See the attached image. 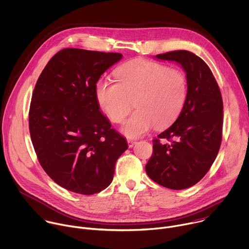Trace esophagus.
I'll use <instances>...</instances> for the list:
<instances>
[{
	"instance_id": "34e87169",
	"label": "esophagus",
	"mask_w": 249,
	"mask_h": 249,
	"mask_svg": "<svg viewBox=\"0 0 249 249\" xmlns=\"http://www.w3.org/2000/svg\"><path fill=\"white\" fill-rule=\"evenodd\" d=\"M136 143V141L135 140H132V139H127V144H128V147L129 148H131L134 144Z\"/></svg>"
}]
</instances>
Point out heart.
Wrapping results in <instances>:
<instances>
[{
	"instance_id": "heart-1",
	"label": "heart",
	"mask_w": 249,
	"mask_h": 249,
	"mask_svg": "<svg viewBox=\"0 0 249 249\" xmlns=\"http://www.w3.org/2000/svg\"><path fill=\"white\" fill-rule=\"evenodd\" d=\"M117 81L99 79L95 85L97 103L113 123H123L121 130L127 137H138L153 125L163 128L180 115L187 96L183 71L147 60L128 62L115 71Z\"/></svg>"
}]
</instances>
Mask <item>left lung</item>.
Here are the masks:
<instances>
[{
    "mask_svg": "<svg viewBox=\"0 0 249 249\" xmlns=\"http://www.w3.org/2000/svg\"><path fill=\"white\" fill-rule=\"evenodd\" d=\"M156 58L182 67L187 96L177 121L153 139V153L145 170L162 186L184 189L207 174L218 155L223 133L222 95L210 68L195 54L178 50Z\"/></svg>",
    "mask_w": 249,
    "mask_h": 249,
    "instance_id": "left-lung-1",
    "label": "left lung"
}]
</instances>
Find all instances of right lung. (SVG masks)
I'll use <instances>...</instances> for the list:
<instances>
[{"label":"right lung","mask_w":249,"mask_h":249,"mask_svg":"<svg viewBox=\"0 0 249 249\" xmlns=\"http://www.w3.org/2000/svg\"><path fill=\"white\" fill-rule=\"evenodd\" d=\"M120 53L67 48L48 62L29 108V132L38 161L60 186L84 195L105 189L127 149L95 97L100 76Z\"/></svg>","instance_id":"right-lung-1"}]
</instances>
